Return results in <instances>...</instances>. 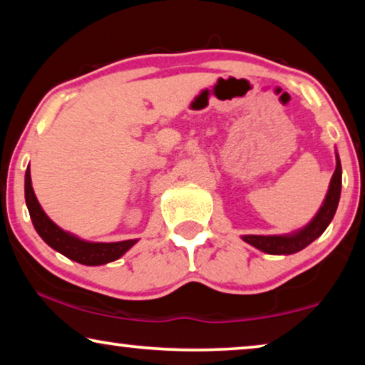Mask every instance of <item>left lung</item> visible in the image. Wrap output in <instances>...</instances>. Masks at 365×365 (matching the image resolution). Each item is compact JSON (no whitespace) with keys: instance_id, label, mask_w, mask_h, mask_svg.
<instances>
[{"instance_id":"8db88e82","label":"left lung","mask_w":365,"mask_h":365,"mask_svg":"<svg viewBox=\"0 0 365 365\" xmlns=\"http://www.w3.org/2000/svg\"><path fill=\"white\" fill-rule=\"evenodd\" d=\"M341 183H342V168L339 154L336 150V170L331 177L328 193L323 200V205L319 206L318 213L313 216V220L304 225L300 230L290 232V235H244L241 236L244 242L251 244L255 249L265 254L272 255H290L302 251L312 244L314 239L323 235L329 222L333 221L336 210H338L341 198Z\"/></svg>"}]
</instances>
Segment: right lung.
Here are the masks:
<instances>
[{
  "mask_svg": "<svg viewBox=\"0 0 365 365\" xmlns=\"http://www.w3.org/2000/svg\"><path fill=\"white\" fill-rule=\"evenodd\" d=\"M24 197L26 205L29 210V216L34 225L37 235L42 237V241L48 244L53 251L61 252L65 257L83 265H103L113 260L123 257L130 247L134 246L139 239H128V241L119 242H93L85 241L72 232L63 231L61 226H57L51 217L46 215L42 206L34 193L31 182V168L27 167L24 177Z\"/></svg>",
  "mask_w": 365,
  "mask_h": 365,
  "instance_id": "add662e5",
  "label": "right lung"
}]
</instances>
